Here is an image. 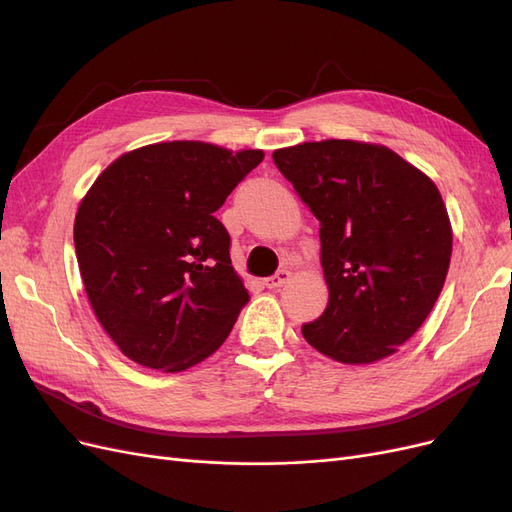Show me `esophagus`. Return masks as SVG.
<instances>
[{"label": "esophagus", "mask_w": 512, "mask_h": 512, "mask_svg": "<svg viewBox=\"0 0 512 512\" xmlns=\"http://www.w3.org/2000/svg\"><path fill=\"white\" fill-rule=\"evenodd\" d=\"M288 280H290V271H288V269H280L275 275L267 277L265 286H267V288H280V286H284Z\"/></svg>", "instance_id": "1"}]
</instances>
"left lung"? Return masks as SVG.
Returning a JSON list of instances; mask_svg holds the SVG:
<instances>
[{
  "label": "left lung",
  "instance_id": "obj_1",
  "mask_svg": "<svg viewBox=\"0 0 512 512\" xmlns=\"http://www.w3.org/2000/svg\"><path fill=\"white\" fill-rule=\"evenodd\" d=\"M273 162L320 222L327 309L309 346L339 363H374L425 322L451 262L442 196L395 151L356 141L303 143Z\"/></svg>",
  "mask_w": 512,
  "mask_h": 512
}]
</instances>
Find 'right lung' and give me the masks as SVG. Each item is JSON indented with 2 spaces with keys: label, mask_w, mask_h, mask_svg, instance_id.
I'll list each match as a JSON object with an SVG mask.
<instances>
[{
  "label": "right lung",
  "mask_w": 512,
  "mask_h": 512,
  "mask_svg": "<svg viewBox=\"0 0 512 512\" xmlns=\"http://www.w3.org/2000/svg\"><path fill=\"white\" fill-rule=\"evenodd\" d=\"M265 153L173 141L134 149L91 185L74 250L91 307L119 350L183 371L218 350L250 301L215 218Z\"/></svg>",
  "instance_id": "add662e5"
}]
</instances>
